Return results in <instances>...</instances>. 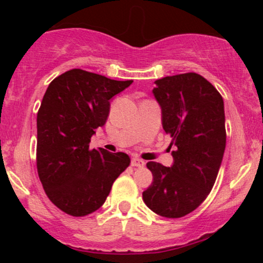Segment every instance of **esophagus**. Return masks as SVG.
I'll return each instance as SVG.
<instances>
[{
	"mask_svg": "<svg viewBox=\"0 0 263 263\" xmlns=\"http://www.w3.org/2000/svg\"><path fill=\"white\" fill-rule=\"evenodd\" d=\"M132 166H135V167H143L145 166V161L142 159H139V158H133L132 159Z\"/></svg>",
	"mask_w": 263,
	"mask_h": 263,
	"instance_id": "34e87169",
	"label": "esophagus"
}]
</instances>
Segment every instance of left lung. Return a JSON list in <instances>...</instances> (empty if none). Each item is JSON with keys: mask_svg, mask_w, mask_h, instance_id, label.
I'll return each mask as SVG.
<instances>
[{"mask_svg": "<svg viewBox=\"0 0 263 263\" xmlns=\"http://www.w3.org/2000/svg\"><path fill=\"white\" fill-rule=\"evenodd\" d=\"M153 95L161 123L171 136L174 164L147 163L153 182L142 193L147 207L165 218H182L196 210L213 188L226 145L224 100L196 73L156 81Z\"/></svg>", "mask_w": 263, "mask_h": 263, "instance_id": "1", "label": "left lung"}]
</instances>
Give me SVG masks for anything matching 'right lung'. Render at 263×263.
<instances>
[{
    "label": "right lung",
    "instance_id": "right-lung-1",
    "mask_svg": "<svg viewBox=\"0 0 263 263\" xmlns=\"http://www.w3.org/2000/svg\"><path fill=\"white\" fill-rule=\"evenodd\" d=\"M71 69L50 82L37 114V170L50 201L64 213L85 217L105 202L130 164L123 152L89 149L105 124L110 99L132 85Z\"/></svg>",
    "mask_w": 263,
    "mask_h": 263
}]
</instances>
